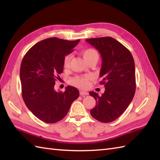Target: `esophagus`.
Here are the masks:
<instances>
[{
	"instance_id": "obj_1",
	"label": "esophagus",
	"mask_w": 160,
	"mask_h": 160,
	"mask_svg": "<svg viewBox=\"0 0 160 160\" xmlns=\"http://www.w3.org/2000/svg\"><path fill=\"white\" fill-rule=\"evenodd\" d=\"M80 96H85L89 93H88V92H87V91H80Z\"/></svg>"
}]
</instances>
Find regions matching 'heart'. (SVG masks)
Wrapping results in <instances>:
<instances>
[{"mask_svg": "<svg viewBox=\"0 0 160 160\" xmlns=\"http://www.w3.org/2000/svg\"><path fill=\"white\" fill-rule=\"evenodd\" d=\"M82 56L84 57V60L87 62H89V61L92 60H98L99 58V54L98 52L93 48H89L86 49L82 51ZM71 58V56L70 54H67L64 58L63 60V66L64 67H68L69 65L70 60ZM92 76L91 75H86V76H76L71 79V83L74 86H76L80 88V89H86L89 85V81L92 79Z\"/></svg>", "mask_w": 160, "mask_h": 160, "instance_id": "obj_1", "label": "heart"}]
</instances>
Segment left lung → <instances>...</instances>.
<instances>
[{
	"mask_svg": "<svg viewBox=\"0 0 160 160\" xmlns=\"http://www.w3.org/2000/svg\"><path fill=\"white\" fill-rule=\"evenodd\" d=\"M86 41L100 53L102 64L100 76L102 80L100 84L105 87L101 96L93 91L89 93L96 101L90 113L98 121L111 122L124 113L134 97L136 83L133 58L130 51L111 37Z\"/></svg>",
	"mask_w": 160,
	"mask_h": 160,
	"instance_id": "1",
	"label": "left lung"
}]
</instances>
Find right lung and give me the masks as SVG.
<instances>
[{
	"label": "right lung",
	"mask_w": 160,
	"mask_h": 160,
	"mask_svg": "<svg viewBox=\"0 0 160 160\" xmlns=\"http://www.w3.org/2000/svg\"><path fill=\"white\" fill-rule=\"evenodd\" d=\"M79 41L47 38L30 48L22 60L20 78L23 100L32 113L46 123L63 119L79 97V91L73 87H67L64 92L54 90L63 71L64 56L73 52Z\"/></svg>",
	"instance_id": "1"
}]
</instances>
